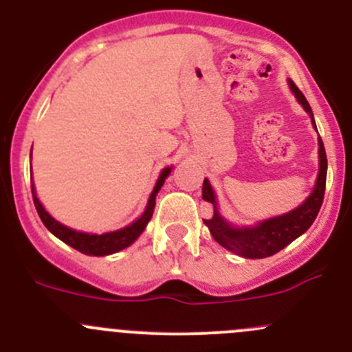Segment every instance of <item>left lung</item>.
Instances as JSON below:
<instances>
[{"mask_svg":"<svg viewBox=\"0 0 352 352\" xmlns=\"http://www.w3.org/2000/svg\"><path fill=\"white\" fill-rule=\"evenodd\" d=\"M289 87L293 90L294 97L298 98V102L310 113L311 122L315 126L314 113H311V107L307 98H305V95L291 80ZM315 129H317V126H315ZM318 158H320V172H318L317 184H315V189L310 194V197L300 208L293 209L287 214L271 218L267 221L258 223L257 226H252V228H233L232 225H228L219 216V212L216 211V199L211 184H209L208 179H204L202 199L214 206V214L208 219H202V221L209 228L212 239L221 247H225L226 250L233 252L236 255H242V257L247 258H264L278 254L286 245H289L298 236L303 235L310 228L311 223L315 221L322 208V202H324L325 180H327V155H325L322 138H318Z\"/></svg>","mask_w":352,"mask_h":352,"instance_id":"1","label":"left lung"}]
</instances>
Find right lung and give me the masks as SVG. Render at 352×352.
<instances>
[{
  "mask_svg": "<svg viewBox=\"0 0 352 352\" xmlns=\"http://www.w3.org/2000/svg\"><path fill=\"white\" fill-rule=\"evenodd\" d=\"M30 156H32V151H30ZM170 170L172 168L168 166V168H165L162 172V175H160L158 182H156L153 192H151L150 201H148L146 209H144L143 216H141L140 219H136L134 223H131V225L126 226V228L117 230V232H112V233H104V235H88V233L74 232V230L67 228V226L56 221V219L52 218V216L49 214L44 208H42L41 202H38L37 196H35L34 186H32V197H34L35 209H37L42 223H44L45 228H47L52 235L58 236L59 240H63V242L69 245V247L76 248V250L81 252V254L109 255V254H113V252H119V250H122V248L129 247V245L133 243L134 240L141 235V233H143V230L146 228L148 221H150L151 216H153L155 204H156V201H155L156 194H158V190L162 189L163 182H165V179L168 177Z\"/></svg>",
  "mask_w": 352,
  "mask_h": 352,
  "instance_id": "1",
  "label": "right lung"
}]
</instances>
